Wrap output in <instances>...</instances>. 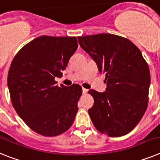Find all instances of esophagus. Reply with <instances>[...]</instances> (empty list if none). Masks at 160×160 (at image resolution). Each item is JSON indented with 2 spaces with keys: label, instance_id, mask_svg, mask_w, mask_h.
I'll use <instances>...</instances> for the list:
<instances>
[{
  "label": "esophagus",
  "instance_id": "1",
  "mask_svg": "<svg viewBox=\"0 0 160 160\" xmlns=\"http://www.w3.org/2000/svg\"><path fill=\"white\" fill-rule=\"evenodd\" d=\"M82 92H83V94H86L88 92V89H86V88H82Z\"/></svg>",
  "mask_w": 160,
  "mask_h": 160
}]
</instances>
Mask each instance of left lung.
<instances>
[{"mask_svg":"<svg viewBox=\"0 0 160 160\" xmlns=\"http://www.w3.org/2000/svg\"><path fill=\"white\" fill-rule=\"evenodd\" d=\"M79 44L105 74L106 89L88 91L94 104L88 113L102 134L120 137L131 131L144 115L151 76L141 51L131 41L111 34L78 37Z\"/></svg>","mask_w":160,"mask_h":160,"instance_id":"8db88e82","label":"left lung"}]
</instances>
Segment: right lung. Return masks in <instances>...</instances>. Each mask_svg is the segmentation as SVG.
<instances>
[{
	"instance_id": "obj_1",
	"label": "right lung",
	"mask_w": 160,
	"mask_h": 160,
	"mask_svg": "<svg viewBox=\"0 0 160 160\" xmlns=\"http://www.w3.org/2000/svg\"><path fill=\"white\" fill-rule=\"evenodd\" d=\"M78 47L76 37L40 36L22 47L12 61L8 88L13 108L26 125L47 137L63 134L74 122L82 88L58 86Z\"/></svg>"
}]
</instances>
